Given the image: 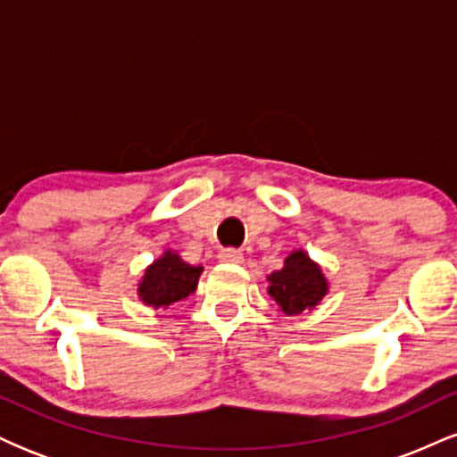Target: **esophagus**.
<instances>
[{"label":"esophagus","instance_id":"1","mask_svg":"<svg viewBox=\"0 0 457 457\" xmlns=\"http://www.w3.org/2000/svg\"><path fill=\"white\" fill-rule=\"evenodd\" d=\"M219 260L225 262V264H240V262H243V251L221 249L219 251Z\"/></svg>","mask_w":457,"mask_h":457}]
</instances>
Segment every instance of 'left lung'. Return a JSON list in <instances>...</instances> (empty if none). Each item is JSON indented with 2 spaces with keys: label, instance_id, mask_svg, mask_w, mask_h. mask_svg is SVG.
Masks as SVG:
<instances>
[{
  "label": "left lung",
  "instance_id": "8db88e82",
  "mask_svg": "<svg viewBox=\"0 0 457 457\" xmlns=\"http://www.w3.org/2000/svg\"><path fill=\"white\" fill-rule=\"evenodd\" d=\"M266 281H269L266 292L286 316H298L307 309L312 312L328 295V279L320 264L303 249L292 251L283 260V269L270 272Z\"/></svg>",
  "mask_w": 457,
  "mask_h": 457
}]
</instances>
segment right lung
<instances>
[{
	"instance_id": "1",
	"label": "right lung",
	"mask_w": 457,
	"mask_h": 457,
	"mask_svg": "<svg viewBox=\"0 0 457 457\" xmlns=\"http://www.w3.org/2000/svg\"><path fill=\"white\" fill-rule=\"evenodd\" d=\"M202 272L204 266L187 264L176 251H162L161 258L152 262L137 283L139 301L154 309L176 305L197 290Z\"/></svg>"
}]
</instances>
